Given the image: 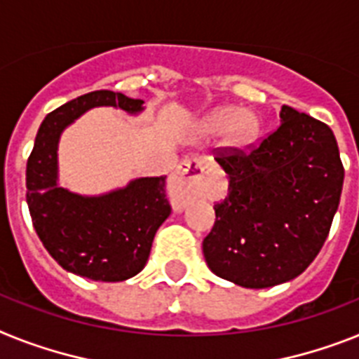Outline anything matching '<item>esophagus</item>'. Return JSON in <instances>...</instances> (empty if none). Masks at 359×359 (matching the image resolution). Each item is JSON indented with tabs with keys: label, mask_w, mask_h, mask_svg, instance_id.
Segmentation results:
<instances>
[{
	"label": "esophagus",
	"mask_w": 359,
	"mask_h": 359,
	"mask_svg": "<svg viewBox=\"0 0 359 359\" xmlns=\"http://www.w3.org/2000/svg\"><path fill=\"white\" fill-rule=\"evenodd\" d=\"M210 171H212V164L204 158H189V161L180 162L173 179L170 180V197L175 212H180L197 195H201L204 180Z\"/></svg>",
	"instance_id": "obj_1"
}]
</instances>
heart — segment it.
Listing matches in <instances>:
<instances>
[{
  "mask_svg": "<svg viewBox=\"0 0 359 359\" xmlns=\"http://www.w3.org/2000/svg\"><path fill=\"white\" fill-rule=\"evenodd\" d=\"M203 128L206 133H219L224 131L228 146L245 147L255 140L259 135V122L248 111L219 109L208 114Z\"/></svg>",
  "mask_w": 359,
  "mask_h": 359,
  "instance_id": "b5f03b06",
  "label": "heart"
}]
</instances>
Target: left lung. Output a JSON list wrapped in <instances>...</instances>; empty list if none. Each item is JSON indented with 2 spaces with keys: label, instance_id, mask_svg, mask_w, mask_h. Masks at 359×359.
<instances>
[{
  "label": "left lung",
  "instance_id": "8db88e82",
  "mask_svg": "<svg viewBox=\"0 0 359 359\" xmlns=\"http://www.w3.org/2000/svg\"><path fill=\"white\" fill-rule=\"evenodd\" d=\"M281 123L250 151L226 147L215 161L228 195L204 237L208 268L245 288H268L305 272L327 239L343 188L332 129L281 107Z\"/></svg>",
  "mask_w": 359,
  "mask_h": 359
}]
</instances>
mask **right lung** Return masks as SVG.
Segmentation results:
<instances>
[{
    "mask_svg": "<svg viewBox=\"0 0 359 359\" xmlns=\"http://www.w3.org/2000/svg\"><path fill=\"white\" fill-rule=\"evenodd\" d=\"M142 104L113 91L78 96L45 116L27 161V204L36 233L63 270L93 281H126L146 266L153 237L171 213L165 177L135 179L98 197L72 194L58 186L60 135L93 107L137 114Z\"/></svg>",
    "mask_w": 359,
    "mask_h": 359,
    "instance_id": "right-lung-1",
    "label": "right lung"
}]
</instances>
